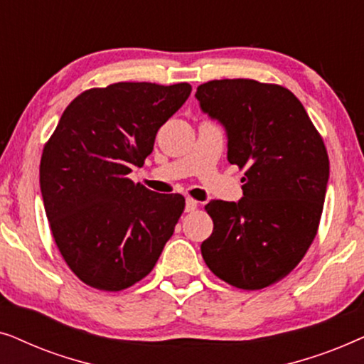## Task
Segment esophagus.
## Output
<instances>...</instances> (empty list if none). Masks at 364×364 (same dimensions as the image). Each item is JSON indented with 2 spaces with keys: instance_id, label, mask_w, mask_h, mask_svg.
I'll return each mask as SVG.
<instances>
[{
  "instance_id": "obj_1",
  "label": "esophagus",
  "mask_w": 364,
  "mask_h": 364,
  "mask_svg": "<svg viewBox=\"0 0 364 364\" xmlns=\"http://www.w3.org/2000/svg\"><path fill=\"white\" fill-rule=\"evenodd\" d=\"M198 207V203L193 198H187L186 200V212H193Z\"/></svg>"
}]
</instances>
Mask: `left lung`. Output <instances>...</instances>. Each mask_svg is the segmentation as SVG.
Here are the masks:
<instances>
[{"label":"left lung","instance_id":"8db88e82","mask_svg":"<svg viewBox=\"0 0 364 364\" xmlns=\"http://www.w3.org/2000/svg\"><path fill=\"white\" fill-rule=\"evenodd\" d=\"M203 114L227 134V159L245 168L238 202L210 200L213 232L202 242L207 267L230 285L260 290L295 268L316 235L330 161L295 94L253 79L197 87Z\"/></svg>","mask_w":364,"mask_h":364}]
</instances>
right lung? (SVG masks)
<instances>
[{"label": "right lung", "mask_w": 364, "mask_h": 364, "mask_svg": "<svg viewBox=\"0 0 364 364\" xmlns=\"http://www.w3.org/2000/svg\"><path fill=\"white\" fill-rule=\"evenodd\" d=\"M191 84L116 82L89 89L63 112L44 146L39 186L56 245L86 285L119 291L149 275L186 198L127 176L191 96Z\"/></svg>", "instance_id": "1"}]
</instances>
